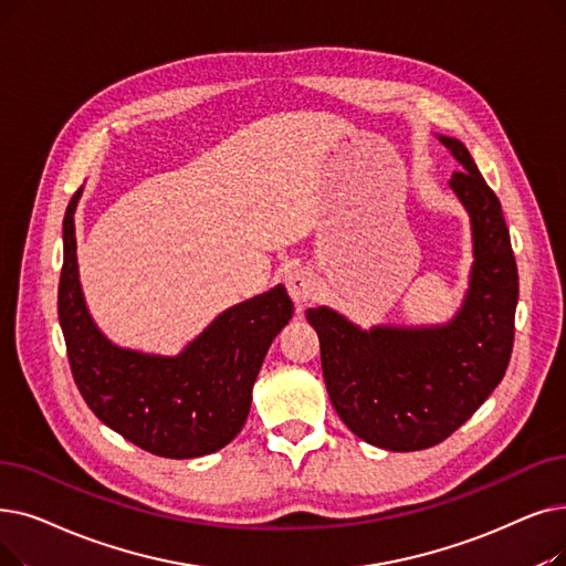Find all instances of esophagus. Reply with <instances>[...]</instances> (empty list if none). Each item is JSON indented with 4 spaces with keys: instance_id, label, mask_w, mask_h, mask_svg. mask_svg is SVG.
Returning a JSON list of instances; mask_svg holds the SVG:
<instances>
[{
    "instance_id": "obj_1",
    "label": "esophagus",
    "mask_w": 566,
    "mask_h": 566,
    "mask_svg": "<svg viewBox=\"0 0 566 566\" xmlns=\"http://www.w3.org/2000/svg\"><path fill=\"white\" fill-rule=\"evenodd\" d=\"M286 289L291 301L298 307H303L307 301L314 298L316 293V282L310 270H293V273L286 277Z\"/></svg>"
}]
</instances>
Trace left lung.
<instances>
[{"label":"left lung","mask_w":566,"mask_h":566,"mask_svg":"<svg viewBox=\"0 0 566 566\" xmlns=\"http://www.w3.org/2000/svg\"><path fill=\"white\" fill-rule=\"evenodd\" d=\"M437 138L462 166L449 187L472 227L474 263L455 316L437 326L360 328L326 305L307 310L337 416L367 444L398 453L444 441L497 388L518 305V268L500 199L458 138Z\"/></svg>","instance_id":"8db88e82"}]
</instances>
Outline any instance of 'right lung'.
<instances>
[{"instance_id": "add662e5", "label": "right lung", "mask_w": 566, "mask_h": 566, "mask_svg": "<svg viewBox=\"0 0 566 566\" xmlns=\"http://www.w3.org/2000/svg\"><path fill=\"white\" fill-rule=\"evenodd\" d=\"M64 214V263L57 314L73 379L96 419L143 451L201 458L242 430L252 388L277 333L293 316L282 284L212 318L178 356L145 354L111 342L92 318L78 277L73 214Z\"/></svg>"}]
</instances>
